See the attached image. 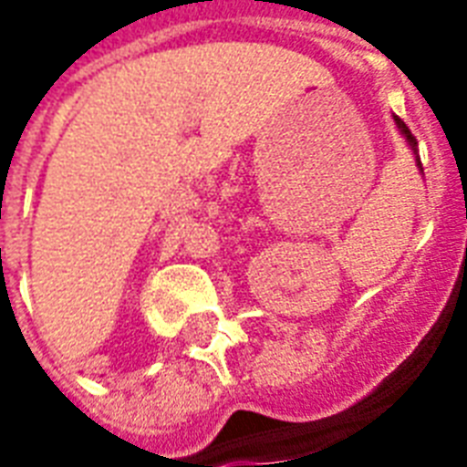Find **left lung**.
<instances>
[{"mask_svg": "<svg viewBox=\"0 0 467 467\" xmlns=\"http://www.w3.org/2000/svg\"><path fill=\"white\" fill-rule=\"evenodd\" d=\"M395 124H398V130H400V132L405 134V140H408L412 150H415V147H418V142H415V137H412V132H410V130H408V124L402 122L400 117H395ZM418 164H420V160H418ZM420 170H422V167H420Z\"/></svg>", "mask_w": 467, "mask_h": 467, "instance_id": "left-lung-1", "label": "left lung"}]
</instances>
